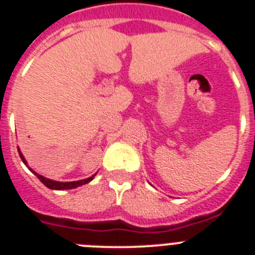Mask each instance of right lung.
<instances>
[{
    "label": "right lung",
    "mask_w": 255,
    "mask_h": 255,
    "mask_svg": "<svg viewBox=\"0 0 255 255\" xmlns=\"http://www.w3.org/2000/svg\"><path fill=\"white\" fill-rule=\"evenodd\" d=\"M19 150V149H17ZM19 154H20V158L22 159V162L28 166V162L25 161V158H24V155L21 154V152L19 150ZM29 170L31 171V172L34 173L35 176L38 177V179L40 180V181L43 182L44 185L47 186V188L49 189H53V190H66V189H74V188H78V186H82L84 185V184H88L89 181H92L93 180V177L96 176V175H93V176L88 177V179H84V180H79V181H69V182H61V181H55V180H49L47 179V177L42 176V175H39V173L35 172L34 170H31L30 167L28 166Z\"/></svg>",
    "instance_id": "1"
}]
</instances>
